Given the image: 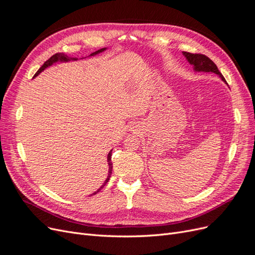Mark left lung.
<instances>
[{
    "instance_id": "8db88e82",
    "label": "left lung",
    "mask_w": 255,
    "mask_h": 255,
    "mask_svg": "<svg viewBox=\"0 0 255 255\" xmlns=\"http://www.w3.org/2000/svg\"><path fill=\"white\" fill-rule=\"evenodd\" d=\"M183 55L186 57L190 65L194 66V69L196 71L216 73L220 76L222 81L226 82L225 78H223V75L220 73L214 61L211 60L207 56L203 55V54H192L189 52H183Z\"/></svg>"
}]
</instances>
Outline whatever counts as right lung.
<instances>
[{"mask_svg":"<svg viewBox=\"0 0 255 255\" xmlns=\"http://www.w3.org/2000/svg\"><path fill=\"white\" fill-rule=\"evenodd\" d=\"M106 49L105 48H103V49H101V50H98V51H96L95 53H91L90 54V56H94V55H96V54H99V53H101V52H103V51H105ZM78 58H74V57H68V56H66L65 54H63V53H56V54H54L53 56H51L47 61H45V63L39 68V70H38L37 72H36V74L34 75V76H37L38 74H39L41 71H43L45 68H48L49 66H51V65H53L54 63H57V61H69V60H76ZM112 151L113 150H111V152L109 153V155H107V161H109V175H107V179L105 180V182H104V184L102 185L101 187H100L96 192H94V195H96L97 192H99L100 190H101L105 185H106V183L110 181V177H111V175H112V170H113V164H112Z\"/></svg>","mask_w":255,"mask_h":255,"instance_id":"add662e5","label":"right lung"}]
</instances>
